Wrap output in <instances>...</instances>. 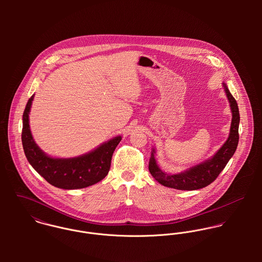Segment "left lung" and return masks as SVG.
Returning <instances> with one entry per match:
<instances>
[{
  "label": "left lung",
  "instance_id": "obj_1",
  "mask_svg": "<svg viewBox=\"0 0 262 262\" xmlns=\"http://www.w3.org/2000/svg\"><path fill=\"white\" fill-rule=\"evenodd\" d=\"M223 86L232 112V122L228 139L213 157L177 174H169L160 169L155 159V149L153 148L151 151L148 168L152 177L160 185L182 190H194L207 187L218 178L230 158L235 153L239 141L238 129L240 115L236 100L229 92L226 83H223Z\"/></svg>",
  "mask_w": 262,
  "mask_h": 262
}]
</instances>
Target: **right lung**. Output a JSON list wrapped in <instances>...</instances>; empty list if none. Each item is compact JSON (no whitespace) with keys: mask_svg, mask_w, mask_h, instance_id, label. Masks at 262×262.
Here are the masks:
<instances>
[{"mask_svg":"<svg viewBox=\"0 0 262 262\" xmlns=\"http://www.w3.org/2000/svg\"><path fill=\"white\" fill-rule=\"evenodd\" d=\"M34 95L23 113L22 144L27 160L50 185L63 189L93 186L108 174L114 150L122 137L117 136L89 153L73 158H54L45 154L35 143L29 126V113Z\"/></svg>","mask_w":262,"mask_h":262,"instance_id":"1","label":"right lung"}]
</instances>
